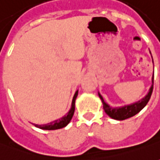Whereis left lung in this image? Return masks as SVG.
<instances>
[{
  "label": "left lung",
  "mask_w": 160,
  "mask_h": 160,
  "mask_svg": "<svg viewBox=\"0 0 160 160\" xmlns=\"http://www.w3.org/2000/svg\"><path fill=\"white\" fill-rule=\"evenodd\" d=\"M150 53H151V52H150ZM153 79H154V76L152 75V84L151 88L149 89L148 94H146L144 98L139 100L138 102H136L131 103V104H129V105H124V106H122V107H111L110 105H108L104 101L102 94L98 93L99 97L102 102L103 109H104L105 113L109 117H111L115 120H119V121L125 120V119H128L130 117H134L135 115H137L138 112L141 111L146 106V104L148 103L149 100L151 98V95L152 94Z\"/></svg>",
  "instance_id": "1"
}]
</instances>
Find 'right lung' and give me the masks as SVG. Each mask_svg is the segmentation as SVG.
I'll use <instances>...</instances> for the list:
<instances>
[{"mask_svg": "<svg viewBox=\"0 0 160 160\" xmlns=\"http://www.w3.org/2000/svg\"><path fill=\"white\" fill-rule=\"evenodd\" d=\"M78 96V90L75 92V94L73 95V98H72V106L69 112L65 115L64 117H62L61 118H58L55 121L51 122L49 123H46V124H35L33 123L37 128H39V129H42V130H58V129H61V128H64L66 127L70 121L72 120V118L73 117V114H74V110H75V100Z\"/></svg>", "mask_w": 160, "mask_h": 160, "instance_id": "1", "label": "right lung"}]
</instances>
